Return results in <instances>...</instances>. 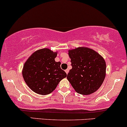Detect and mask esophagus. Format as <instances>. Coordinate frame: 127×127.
<instances>
[{"label": "esophagus", "instance_id": "obj_1", "mask_svg": "<svg viewBox=\"0 0 127 127\" xmlns=\"http://www.w3.org/2000/svg\"><path fill=\"white\" fill-rule=\"evenodd\" d=\"M65 71V72L66 73V74H68V72H69V70L68 69H66Z\"/></svg>", "mask_w": 127, "mask_h": 127}]
</instances>
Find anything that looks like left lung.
Segmentation results:
<instances>
[{
    "mask_svg": "<svg viewBox=\"0 0 127 127\" xmlns=\"http://www.w3.org/2000/svg\"><path fill=\"white\" fill-rule=\"evenodd\" d=\"M72 68L67 79L75 91L82 95L96 92L104 82L106 75V63L101 55L87 47L69 50Z\"/></svg>",
    "mask_w": 127,
    "mask_h": 127,
    "instance_id": "8db88e82",
    "label": "left lung"
}]
</instances>
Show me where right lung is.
<instances>
[{
	"label": "right lung",
	"instance_id": "1",
	"mask_svg": "<svg viewBox=\"0 0 127 127\" xmlns=\"http://www.w3.org/2000/svg\"><path fill=\"white\" fill-rule=\"evenodd\" d=\"M58 52L43 48L34 52L23 65L22 76L26 84L35 93L48 95L55 90L59 82L66 78L61 62L55 58Z\"/></svg>",
	"mask_w": 127,
	"mask_h": 127
}]
</instances>
